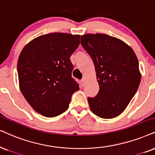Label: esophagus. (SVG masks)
<instances>
[{
    "mask_svg": "<svg viewBox=\"0 0 155 155\" xmlns=\"http://www.w3.org/2000/svg\"><path fill=\"white\" fill-rule=\"evenodd\" d=\"M81 85L82 87H84V85H85V79H82L81 80Z\"/></svg>",
    "mask_w": 155,
    "mask_h": 155,
    "instance_id": "1",
    "label": "esophagus"
}]
</instances>
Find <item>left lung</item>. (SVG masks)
<instances>
[{
	"instance_id": "1",
	"label": "left lung",
	"mask_w": 155,
	"mask_h": 155,
	"mask_svg": "<svg viewBox=\"0 0 155 155\" xmlns=\"http://www.w3.org/2000/svg\"><path fill=\"white\" fill-rule=\"evenodd\" d=\"M81 44L94 64L99 91L88 97L90 109L98 117L111 119L126 109L141 81L139 61L124 41L104 34L81 36Z\"/></svg>"
}]
</instances>
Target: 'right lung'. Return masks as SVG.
Wrapping results in <instances>:
<instances>
[{
    "label": "right lung",
    "mask_w": 155,
    "mask_h": 155,
    "mask_svg": "<svg viewBox=\"0 0 155 155\" xmlns=\"http://www.w3.org/2000/svg\"><path fill=\"white\" fill-rule=\"evenodd\" d=\"M79 43V35L51 33L34 38L21 51L17 67L21 91L43 116L64 112L72 94L79 89L72 78L70 60Z\"/></svg>",
    "instance_id": "add662e5"
}]
</instances>
